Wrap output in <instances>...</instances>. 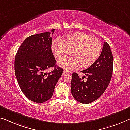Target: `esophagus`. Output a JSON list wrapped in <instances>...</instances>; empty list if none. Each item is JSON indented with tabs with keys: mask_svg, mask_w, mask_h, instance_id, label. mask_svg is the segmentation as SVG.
I'll list each match as a JSON object with an SVG mask.
<instances>
[{
	"mask_svg": "<svg viewBox=\"0 0 130 130\" xmlns=\"http://www.w3.org/2000/svg\"><path fill=\"white\" fill-rule=\"evenodd\" d=\"M64 74H69L70 73H69V71L66 70H64Z\"/></svg>",
	"mask_w": 130,
	"mask_h": 130,
	"instance_id": "esophagus-1",
	"label": "esophagus"
}]
</instances>
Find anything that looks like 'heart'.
<instances>
[{"label": "heart", "mask_w": 130, "mask_h": 130, "mask_svg": "<svg viewBox=\"0 0 130 130\" xmlns=\"http://www.w3.org/2000/svg\"><path fill=\"white\" fill-rule=\"evenodd\" d=\"M52 50L58 60H61L59 62L60 66L70 70L80 66L84 68L92 66L101 55L102 44L96 38L83 32H75L69 35L61 41H54ZM70 51L73 56L66 59Z\"/></svg>", "instance_id": "heart-1"}]
</instances>
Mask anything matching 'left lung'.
Returning <instances> with one entry per match:
<instances>
[{
	"label": "left lung",
	"mask_w": 130,
	"mask_h": 130,
	"mask_svg": "<svg viewBox=\"0 0 130 130\" xmlns=\"http://www.w3.org/2000/svg\"><path fill=\"white\" fill-rule=\"evenodd\" d=\"M113 69V58L109 45L103 43L98 59L92 66L81 71L88 77L83 80L76 73L72 74L71 91L73 96L79 102L88 104L98 99L108 87Z\"/></svg>",
	"instance_id": "obj_1"
}]
</instances>
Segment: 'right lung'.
<instances>
[{"instance_id": "add662e5", "label": "right lung", "mask_w": 130, "mask_h": 130, "mask_svg": "<svg viewBox=\"0 0 130 130\" xmlns=\"http://www.w3.org/2000/svg\"><path fill=\"white\" fill-rule=\"evenodd\" d=\"M55 30L51 31L52 34ZM50 34L43 32L27 38L15 55L14 70L18 84L25 96L36 103H43L52 96L63 73V69L56 64ZM51 67H54L53 71L45 73Z\"/></svg>"}]
</instances>
